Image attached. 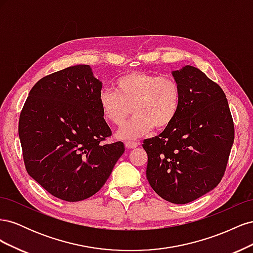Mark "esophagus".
<instances>
[{
	"label": "esophagus",
	"mask_w": 253,
	"mask_h": 253,
	"mask_svg": "<svg viewBox=\"0 0 253 253\" xmlns=\"http://www.w3.org/2000/svg\"><path fill=\"white\" fill-rule=\"evenodd\" d=\"M139 145V142H136V141H126V147L127 149H134L136 147H138Z\"/></svg>",
	"instance_id": "obj_1"
}]
</instances>
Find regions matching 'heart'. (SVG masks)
I'll use <instances>...</instances> for the list:
<instances>
[{"instance_id":"1","label":"heart","mask_w":253,"mask_h":253,"mask_svg":"<svg viewBox=\"0 0 253 253\" xmlns=\"http://www.w3.org/2000/svg\"><path fill=\"white\" fill-rule=\"evenodd\" d=\"M98 101L103 117L117 126L134 113L117 132L118 138L131 139L149 133L153 127L164 129L172 124L179 110L180 87L169 76L131 72L115 82V91L101 90Z\"/></svg>"}]
</instances>
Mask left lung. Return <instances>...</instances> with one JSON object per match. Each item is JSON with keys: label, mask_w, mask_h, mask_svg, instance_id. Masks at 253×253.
<instances>
[{"label": "left lung", "mask_w": 253, "mask_h": 253, "mask_svg": "<svg viewBox=\"0 0 253 253\" xmlns=\"http://www.w3.org/2000/svg\"><path fill=\"white\" fill-rule=\"evenodd\" d=\"M180 105L163 133L143 140L147 178L164 200L183 205L215 188L223 178L234 141V126L224 90L198 68L172 72Z\"/></svg>", "instance_id": "obj_1"}]
</instances>
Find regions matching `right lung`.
<instances>
[{
	"mask_svg": "<svg viewBox=\"0 0 253 253\" xmlns=\"http://www.w3.org/2000/svg\"><path fill=\"white\" fill-rule=\"evenodd\" d=\"M102 82L89 65L45 76L30 89L19 120L27 173L48 193L66 202L93 196L125 152L99 106Z\"/></svg>",
	"mask_w": 253,
	"mask_h": 253,
	"instance_id": "1",
	"label": "right lung"
}]
</instances>
